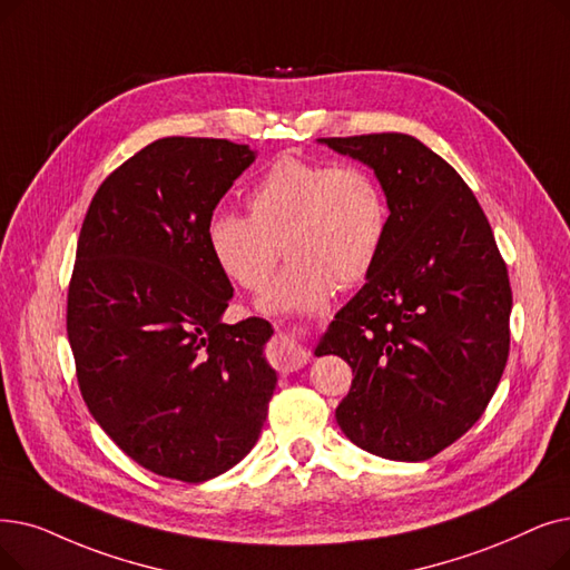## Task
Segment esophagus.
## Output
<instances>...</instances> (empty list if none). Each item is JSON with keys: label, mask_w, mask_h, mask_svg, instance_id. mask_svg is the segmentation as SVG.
Listing matches in <instances>:
<instances>
[{"label": "esophagus", "mask_w": 570, "mask_h": 570, "mask_svg": "<svg viewBox=\"0 0 570 570\" xmlns=\"http://www.w3.org/2000/svg\"><path fill=\"white\" fill-rule=\"evenodd\" d=\"M269 361H272V365L279 370V373H295V370H301L303 365H307L309 354L305 350H301L293 337L279 335L275 342H272Z\"/></svg>", "instance_id": "1"}]
</instances>
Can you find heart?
<instances>
[{
	"instance_id": "1",
	"label": "heart",
	"mask_w": 570,
	"mask_h": 570,
	"mask_svg": "<svg viewBox=\"0 0 570 570\" xmlns=\"http://www.w3.org/2000/svg\"><path fill=\"white\" fill-rule=\"evenodd\" d=\"M246 209L249 216L214 212L207 244L220 272L246 291L267 284L282 252L291 256L261 298L272 312L312 309L335 286L361 284L389 235L386 193L361 165L282 156L252 186Z\"/></svg>"
}]
</instances>
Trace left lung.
<instances>
[{"label":"left lung","mask_w":570,"mask_h":570,"mask_svg":"<svg viewBox=\"0 0 570 570\" xmlns=\"http://www.w3.org/2000/svg\"><path fill=\"white\" fill-rule=\"evenodd\" d=\"M375 169L389 235L318 354L352 365L335 419L361 450L426 461L487 410L510 352L512 291L489 220L459 171L403 132L321 139Z\"/></svg>","instance_id":"1"}]
</instances>
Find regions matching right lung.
I'll list each match as a JSON object with an SVG mask.
<instances>
[{
    "mask_svg": "<svg viewBox=\"0 0 570 570\" xmlns=\"http://www.w3.org/2000/svg\"><path fill=\"white\" fill-rule=\"evenodd\" d=\"M246 144L156 139L97 188L67 293V337L95 422L156 475L205 482L256 444L277 373L265 318L224 324L230 279L207 220L254 163Z\"/></svg>",
    "mask_w": 570,
    "mask_h": 570,
    "instance_id": "add662e5",
    "label": "right lung"
}]
</instances>
